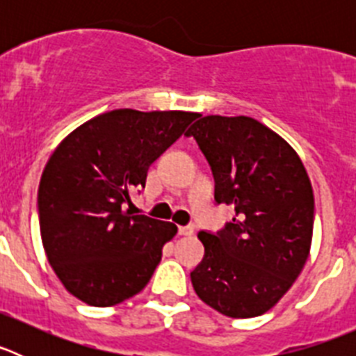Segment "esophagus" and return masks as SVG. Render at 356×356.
<instances>
[{
  "label": "esophagus",
  "instance_id": "1",
  "mask_svg": "<svg viewBox=\"0 0 356 356\" xmlns=\"http://www.w3.org/2000/svg\"><path fill=\"white\" fill-rule=\"evenodd\" d=\"M178 234L180 235H185V237H188V235L194 234V228L191 225H185V226H178Z\"/></svg>",
  "mask_w": 356,
  "mask_h": 356
}]
</instances>
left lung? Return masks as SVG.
I'll use <instances>...</instances> for the list:
<instances>
[{
    "instance_id": "left-lung-1",
    "label": "left lung",
    "mask_w": 356,
    "mask_h": 356,
    "mask_svg": "<svg viewBox=\"0 0 356 356\" xmlns=\"http://www.w3.org/2000/svg\"><path fill=\"white\" fill-rule=\"evenodd\" d=\"M185 135L212 169L217 203L235 207L217 234H197L205 257L191 273L194 291L222 316H262L292 287L310 253L314 193L303 162L246 115H205Z\"/></svg>"
}]
</instances>
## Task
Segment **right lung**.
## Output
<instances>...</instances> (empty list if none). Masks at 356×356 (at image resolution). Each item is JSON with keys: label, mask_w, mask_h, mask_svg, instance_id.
Masks as SVG:
<instances>
[{"label": "right lung", "mask_w": 356, "mask_h": 356, "mask_svg": "<svg viewBox=\"0 0 356 356\" xmlns=\"http://www.w3.org/2000/svg\"><path fill=\"white\" fill-rule=\"evenodd\" d=\"M197 118L194 112L119 108L96 115L58 144L39 184L42 246L64 287L90 307H112L143 291L172 222L131 216V191Z\"/></svg>", "instance_id": "1"}]
</instances>
